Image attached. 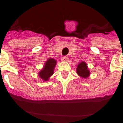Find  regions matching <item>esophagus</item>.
<instances>
[{"label":"esophagus","mask_w":123,"mask_h":123,"mask_svg":"<svg viewBox=\"0 0 123 123\" xmlns=\"http://www.w3.org/2000/svg\"><path fill=\"white\" fill-rule=\"evenodd\" d=\"M62 60L63 61H69V58L68 57H64L62 58Z\"/></svg>","instance_id":"34e87169"}]
</instances>
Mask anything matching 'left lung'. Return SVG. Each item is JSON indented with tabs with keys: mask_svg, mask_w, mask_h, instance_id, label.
<instances>
[{
	"mask_svg": "<svg viewBox=\"0 0 123 123\" xmlns=\"http://www.w3.org/2000/svg\"><path fill=\"white\" fill-rule=\"evenodd\" d=\"M76 72L79 76L83 79H86L89 77L91 75L89 69L88 68L87 64L86 62L82 61L79 62V64L77 66Z\"/></svg>",
	"mask_w": 123,
	"mask_h": 123,
	"instance_id": "obj_1",
	"label": "left lung"
}]
</instances>
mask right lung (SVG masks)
<instances>
[{
  "label": "right lung",
  "mask_w": 123,
  "mask_h": 123,
  "mask_svg": "<svg viewBox=\"0 0 123 123\" xmlns=\"http://www.w3.org/2000/svg\"><path fill=\"white\" fill-rule=\"evenodd\" d=\"M57 64V61L53 58H48L44 62L42 69L38 72V76L43 82H48L50 77L54 73V69Z\"/></svg>",
  "instance_id": "add662e5"
}]
</instances>
